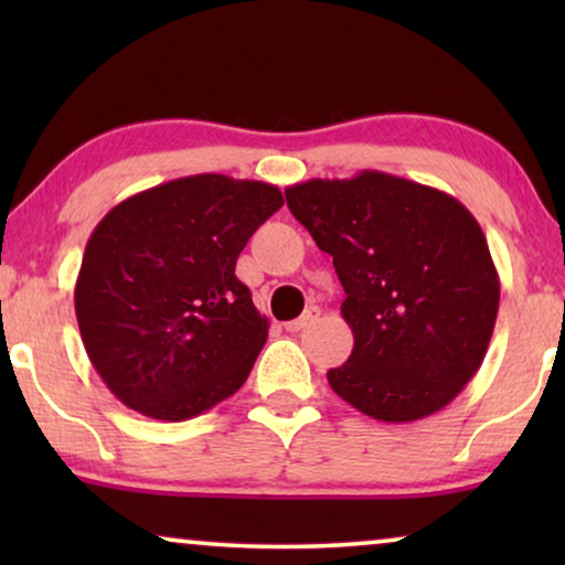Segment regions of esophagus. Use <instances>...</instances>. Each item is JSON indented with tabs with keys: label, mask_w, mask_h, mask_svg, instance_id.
Instances as JSON below:
<instances>
[{
	"label": "esophagus",
	"mask_w": 565,
	"mask_h": 565,
	"mask_svg": "<svg viewBox=\"0 0 565 565\" xmlns=\"http://www.w3.org/2000/svg\"><path fill=\"white\" fill-rule=\"evenodd\" d=\"M319 316H321V308H319V306H308L306 311L300 313L296 321H288V323H285V329H288V331H300V329L311 327V323H313L316 319H319Z\"/></svg>",
	"instance_id": "34e87169"
}]
</instances>
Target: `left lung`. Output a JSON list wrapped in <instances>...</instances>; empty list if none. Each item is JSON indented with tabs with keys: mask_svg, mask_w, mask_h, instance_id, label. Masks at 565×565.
Segmentation results:
<instances>
[{
	"mask_svg": "<svg viewBox=\"0 0 565 565\" xmlns=\"http://www.w3.org/2000/svg\"><path fill=\"white\" fill-rule=\"evenodd\" d=\"M285 200L347 292L354 347L327 373L331 391L388 424L445 408L481 367L499 313L497 267L468 207L375 169L292 184Z\"/></svg>",
	"mask_w": 565,
	"mask_h": 565,
	"instance_id": "1",
	"label": "left lung"
}]
</instances>
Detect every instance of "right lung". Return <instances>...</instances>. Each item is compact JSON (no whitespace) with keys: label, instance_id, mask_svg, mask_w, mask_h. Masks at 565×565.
<instances>
[{"label":"right lung","instance_id":"right-lung-1","mask_svg":"<svg viewBox=\"0 0 565 565\" xmlns=\"http://www.w3.org/2000/svg\"><path fill=\"white\" fill-rule=\"evenodd\" d=\"M275 184L192 174L122 200L92 231L74 288L92 365L134 412L184 422L234 396L269 321L236 277Z\"/></svg>","mask_w":565,"mask_h":565}]
</instances>
